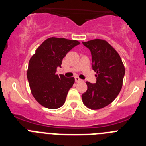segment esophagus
Listing matches in <instances>:
<instances>
[{
    "instance_id": "1",
    "label": "esophagus",
    "mask_w": 146,
    "mask_h": 146,
    "mask_svg": "<svg viewBox=\"0 0 146 146\" xmlns=\"http://www.w3.org/2000/svg\"><path fill=\"white\" fill-rule=\"evenodd\" d=\"M74 79H75V82H80V81L82 80L80 79L78 77H74Z\"/></svg>"
}]
</instances>
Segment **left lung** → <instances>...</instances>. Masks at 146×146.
<instances>
[{
    "label": "left lung",
    "instance_id": "left-lung-1",
    "mask_svg": "<svg viewBox=\"0 0 146 146\" xmlns=\"http://www.w3.org/2000/svg\"><path fill=\"white\" fill-rule=\"evenodd\" d=\"M91 50L96 82H86L87 91L82 94L83 104L91 110H99L113 102L123 86L125 68L117 51L107 41L82 42Z\"/></svg>",
    "mask_w": 146,
    "mask_h": 146
}]
</instances>
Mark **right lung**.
I'll list each match as a JSON object with an SVG mask.
<instances>
[{"label":"right lung","mask_w":146,"mask_h":146,"mask_svg":"<svg viewBox=\"0 0 146 146\" xmlns=\"http://www.w3.org/2000/svg\"><path fill=\"white\" fill-rule=\"evenodd\" d=\"M78 44L77 40L51 37L40 45L30 59L27 77L31 91L44 108L57 109L65 103L74 78L58 76L55 72L67 52Z\"/></svg>","instance_id":"right-lung-1"}]
</instances>
